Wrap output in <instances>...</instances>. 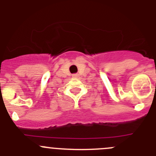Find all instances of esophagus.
I'll list each match as a JSON object with an SVG mask.
<instances>
[{"instance_id": "esophagus-1", "label": "esophagus", "mask_w": 156, "mask_h": 156, "mask_svg": "<svg viewBox=\"0 0 156 156\" xmlns=\"http://www.w3.org/2000/svg\"><path fill=\"white\" fill-rule=\"evenodd\" d=\"M78 76H79L78 74H73V77H74V78H77Z\"/></svg>"}]
</instances>
